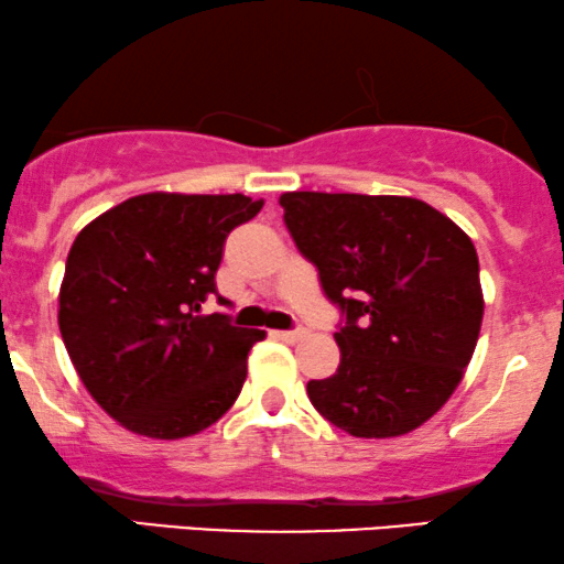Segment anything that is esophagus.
<instances>
[{"label": "esophagus", "mask_w": 564, "mask_h": 564, "mask_svg": "<svg viewBox=\"0 0 564 564\" xmlns=\"http://www.w3.org/2000/svg\"><path fill=\"white\" fill-rule=\"evenodd\" d=\"M270 336L278 338V341L296 344V341H302L304 336H307V330H273V334H270Z\"/></svg>", "instance_id": "esophagus-1"}]
</instances>
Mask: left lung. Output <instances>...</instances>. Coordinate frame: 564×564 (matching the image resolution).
Wrapping results in <instances>:
<instances>
[{"mask_svg": "<svg viewBox=\"0 0 564 564\" xmlns=\"http://www.w3.org/2000/svg\"><path fill=\"white\" fill-rule=\"evenodd\" d=\"M283 223L344 312L336 372L307 397L336 429L393 438L449 402L476 351L484 291L470 236L412 196L289 192Z\"/></svg>", "mask_w": 564, "mask_h": 564, "instance_id": "1", "label": "left lung"}]
</instances>
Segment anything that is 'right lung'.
Segmentation results:
<instances>
[{
  "mask_svg": "<svg viewBox=\"0 0 564 564\" xmlns=\"http://www.w3.org/2000/svg\"><path fill=\"white\" fill-rule=\"evenodd\" d=\"M262 205L243 194L152 192L76 236L59 286V334L86 391L126 431L194 436L241 393L249 349L264 330L199 312L217 294L226 236Z\"/></svg>",
  "mask_w": 564,
  "mask_h": 564,
  "instance_id": "add662e5",
  "label": "right lung"
}]
</instances>
